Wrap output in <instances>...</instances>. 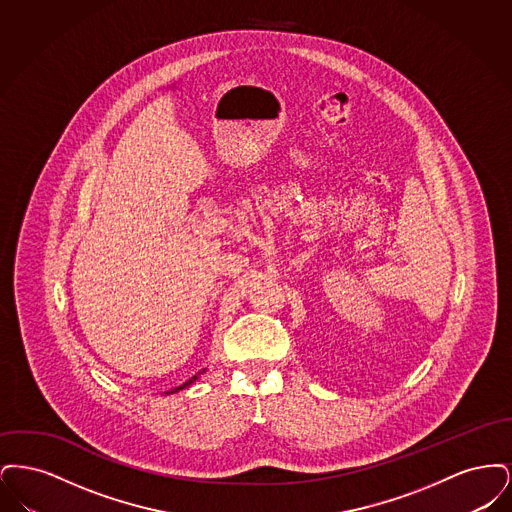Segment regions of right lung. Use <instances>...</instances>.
Wrapping results in <instances>:
<instances>
[{
  "label": "right lung",
  "instance_id": "1",
  "mask_svg": "<svg viewBox=\"0 0 512 512\" xmlns=\"http://www.w3.org/2000/svg\"><path fill=\"white\" fill-rule=\"evenodd\" d=\"M203 372H205V368H203V370H199V372H197V374H195V376H192V378H190V380H188V382H184V384H182V386H178V388H174V390H171V391H165V393H167V395H171V393H176V391L184 390V388H188V386H192V384H194L195 380H197V378H199V376H201V374H203Z\"/></svg>",
  "mask_w": 512,
  "mask_h": 512
}]
</instances>
